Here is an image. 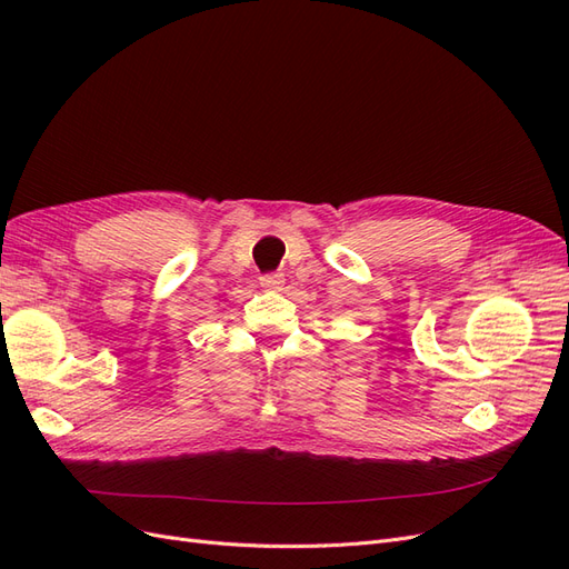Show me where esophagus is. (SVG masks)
<instances>
[{
	"mask_svg": "<svg viewBox=\"0 0 569 569\" xmlns=\"http://www.w3.org/2000/svg\"><path fill=\"white\" fill-rule=\"evenodd\" d=\"M284 284V274L282 272H268V274H263L261 278V287L263 289H280Z\"/></svg>",
	"mask_w": 569,
	"mask_h": 569,
	"instance_id": "esophagus-1",
	"label": "esophagus"
}]
</instances>
